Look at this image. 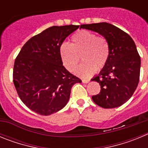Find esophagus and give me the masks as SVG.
Masks as SVG:
<instances>
[{"label":"esophagus","instance_id":"esophagus-1","mask_svg":"<svg viewBox=\"0 0 148 148\" xmlns=\"http://www.w3.org/2000/svg\"><path fill=\"white\" fill-rule=\"evenodd\" d=\"M89 82H90V80H88V79H82V82H83V83L87 84Z\"/></svg>","mask_w":148,"mask_h":148}]
</instances>
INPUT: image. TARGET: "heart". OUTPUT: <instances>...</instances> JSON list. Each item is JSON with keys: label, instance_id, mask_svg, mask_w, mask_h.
Returning <instances> with one entry per match:
<instances>
[{"label": "heart", "instance_id": "heart-1", "mask_svg": "<svg viewBox=\"0 0 148 148\" xmlns=\"http://www.w3.org/2000/svg\"><path fill=\"white\" fill-rule=\"evenodd\" d=\"M59 52L63 64L70 72L75 70L81 56L83 63L75 73L79 76L89 77L108 64L110 45L104 36H97L88 30H81L72 35L70 44H61Z\"/></svg>", "mask_w": 148, "mask_h": 148}]
</instances>
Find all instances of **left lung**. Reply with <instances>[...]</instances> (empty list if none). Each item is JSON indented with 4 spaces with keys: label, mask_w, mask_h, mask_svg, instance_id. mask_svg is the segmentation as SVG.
Here are the masks:
<instances>
[{
    "label": "left lung",
    "mask_w": 148,
    "mask_h": 148,
    "mask_svg": "<svg viewBox=\"0 0 148 148\" xmlns=\"http://www.w3.org/2000/svg\"><path fill=\"white\" fill-rule=\"evenodd\" d=\"M81 28L98 32L110 45L108 64L92 79L101 86L92 101L103 108H118L130 99L139 81L141 58L135 43L127 33L105 22L83 24Z\"/></svg>",
    "instance_id": "1"
}]
</instances>
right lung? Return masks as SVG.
<instances>
[{
  "mask_svg": "<svg viewBox=\"0 0 148 148\" xmlns=\"http://www.w3.org/2000/svg\"><path fill=\"white\" fill-rule=\"evenodd\" d=\"M76 25L53 26L35 35L15 58L13 82L23 103L38 114L49 116L64 108L71 88L80 78L63 66L60 47Z\"/></svg>",
  "mask_w": 148,
  "mask_h": 148,
  "instance_id": "add662e5",
  "label": "right lung"
}]
</instances>
